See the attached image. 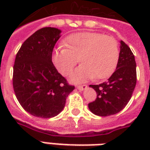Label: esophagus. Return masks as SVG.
Segmentation results:
<instances>
[{"label":"esophagus","mask_w":150,"mask_h":150,"mask_svg":"<svg viewBox=\"0 0 150 150\" xmlns=\"http://www.w3.org/2000/svg\"><path fill=\"white\" fill-rule=\"evenodd\" d=\"M87 88H88L87 85H79V86H77V88H78L79 91H83Z\"/></svg>","instance_id":"34e87169"}]
</instances>
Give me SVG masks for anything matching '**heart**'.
<instances>
[{"label": "heart", "mask_w": 150, "mask_h": 150, "mask_svg": "<svg viewBox=\"0 0 150 150\" xmlns=\"http://www.w3.org/2000/svg\"><path fill=\"white\" fill-rule=\"evenodd\" d=\"M64 45L67 48L54 51L52 61L62 75H68L79 59L83 64L71 75L72 82L104 79L115 71L120 53L114 38L96 32H79L66 38Z\"/></svg>", "instance_id": "heart-1"}]
</instances>
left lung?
<instances>
[{
	"instance_id": "obj_1",
	"label": "left lung",
	"mask_w": 150,
	"mask_h": 150,
	"mask_svg": "<svg viewBox=\"0 0 150 150\" xmlns=\"http://www.w3.org/2000/svg\"><path fill=\"white\" fill-rule=\"evenodd\" d=\"M119 60L116 69L107 82L90 85L96 91V100L88 104L95 115L108 116L122 110L132 97L137 83V65L129 46L120 41Z\"/></svg>"
}]
</instances>
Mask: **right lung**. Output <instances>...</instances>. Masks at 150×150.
Listing matches in <instances>:
<instances>
[{
    "label": "right lung",
    "instance_id": "obj_1",
    "mask_svg": "<svg viewBox=\"0 0 150 150\" xmlns=\"http://www.w3.org/2000/svg\"><path fill=\"white\" fill-rule=\"evenodd\" d=\"M60 34L57 28H42L25 41L16 55L13 90L21 107L32 116H57L75 89L52 62L53 50Z\"/></svg>",
    "mask_w": 150,
    "mask_h": 150
}]
</instances>
